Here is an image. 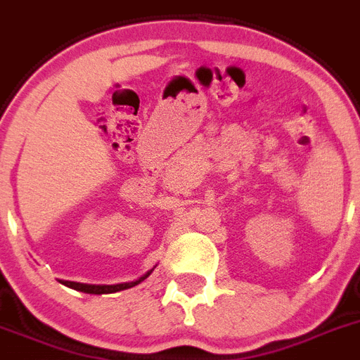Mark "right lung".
Masks as SVG:
<instances>
[{
	"label": "right lung",
	"mask_w": 360,
	"mask_h": 360,
	"mask_svg": "<svg viewBox=\"0 0 360 360\" xmlns=\"http://www.w3.org/2000/svg\"><path fill=\"white\" fill-rule=\"evenodd\" d=\"M154 271L149 270L146 271V274L142 275V277H139L136 281H131V282H120V284H83V282H72V281H58L62 282L63 286L67 288H72V290L76 291H82V293H89V295H106V293H117V291H122V290H129V288L136 286V284H140L142 281H146L147 277H149L150 274Z\"/></svg>",
	"instance_id": "add662e5"
}]
</instances>
